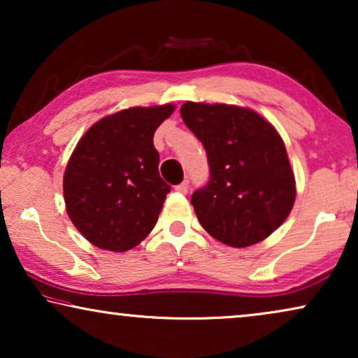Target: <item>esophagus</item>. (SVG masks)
I'll list each match as a JSON object with an SVG mask.
<instances>
[{
    "instance_id": "1",
    "label": "esophagus",
    "mask_w": 358,
    "mask_h": 358,
    "mask_svg": "<svg viewBox=\"0 0 358 358\" xmlns=\"http://www.w3.org/2000/svg\"><path fill=\"white\" fill-rule=\"evenodd\" d=\"M176 190H178L179 194H187L189 192V180H184V182L176 185Z\"/></svg>"
}]
</instances>
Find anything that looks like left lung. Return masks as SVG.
<instances>
[{
    "label": "left lung",
    "instance_id": "obj_1",
    "mask_svg": "<svg viewBox=\"0 0 358 358\" xmlns=\"http://www.w3.org/2000/svg\"><path fill=\"white\" fill-rule=\"evenodd\" d=\"M180 115L207 151L208 182L190 199L200 224L233 248L266 239L285 222L296 194L280 135L243 107L185 102Z\"/></svg>",
    "mask_w": 358,
    "mask_h": 358
}]
</instances>
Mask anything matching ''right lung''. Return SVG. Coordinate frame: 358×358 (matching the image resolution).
Masks as SVG:
<instances>
[{
    "mask_svg": "<svg viewBox=\"0 0 358 358\" xmlns=\"http://www.w3.org/2000/svg\"><path fill=\"white\" fill-rule=\"evenodd\" d=\"M174 107H131L92 125L68 161V217L87 241L124 252L148 236L171 185L161 179L153 145Z\"/></svg>",
    "mask_w": 358,
    "mask_h": 358,
    "instance_id": "add662e5",
    "label": "right lung"
}]
</instances>
